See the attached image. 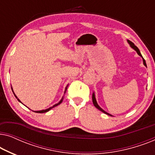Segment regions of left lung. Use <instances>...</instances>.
Wrapping results in <instances>:
<instances>
[{"label":"left lung","mask_w":155,"mask_h":155,"mask_svg":"<svg viewBox=\"0 0 155 155\" xmlns=\"http://www.w3.org/2000/svg\"><path fill=\"white\" fill-rule=\"evenodd\" d=\"M127 41H128V43L129 44V45H130V46L132 48H133V49H134L135 51L137 52V54L139 55L140 56V57H142V58H143V64H144V65H145V67H147V64H146V62H145V59L143 58V56H142L141 55V54H140V50H139V48L137 47L133 43L132 41H129V40H127ZM92 102H93V104H94V106L95 107L97 108V109H98L99 110H100V111H101V112H103V113H104V114H107V115H109V116H113L112 115H111V114H109V113H107V111H105L104 110V109H101V108L99 107V104H97V100H96V98H95V94H94V92H93L92 93Z\"/></svg>","instance_id":"1"}]
</instances>
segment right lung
<instances>
[{
	"mask_svg": "<svg viewBox=\"0 0 155 155\" xmlns=\"http://www.w3.org/2000/svg\"><path fill=\"white\" fill-rule=\"evenodd\" d=\"M68 85H67L66 87H65V91H64V94H65V92H66L67 89H68ZM11 89H12V92H13V94H14V95H15V97L16 98L18 99V100L19 101H20V103H22V102H21V101L20 100V99H19L18 98V97L16 96L15 94V93H14V92H13V90H12V87H11ZM63 98H64V95H63V97H62V98H61V99L60 101H59L58 103L54 105V106H53V107H49V108H48V109H44V110H41V111H34V112H36V113H46V112H47V111H50V110L51 109H53V108H54V107H57V106L59 105V104H60L62 103V101H63Z\"/></svg>",
	"mask_w": 155,
	"mask_h": 155,
	"instance_id": "right-lung-1",
	"label": "right lung"
}]
</instances>
